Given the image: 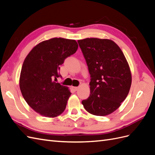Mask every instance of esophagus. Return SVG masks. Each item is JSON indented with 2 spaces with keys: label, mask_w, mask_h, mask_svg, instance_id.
Returning a JSON list of instances; mask_svg holds the SVG:
<instances>
[{
  "label": "esophagus",
  "mask_w": 155,
  "mask_h": 155,
  "mask_svg": "<svg viewBox=\"0 0 155 155\" xmlns=\"http://www.w3.org/2000/svg\"><path fill=\"white\" fill-rule=\"evenodd\" d=\"M79 87H72V89L74 91H77L78 90Z\"/></svg>",
  "instance_id": "1"
}]
</instances>
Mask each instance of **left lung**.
<instances>
[{
	"label": "left lung",
	"instance_id": "left-lung-1",
	"mask_svg": "<svg viewBox=\"0 0 155 155\" xmlns=\"http://www.w3.org/2000/svg\"><path fill=\"white\" fill-rule=\"evenodd\" d=\"M91 74V94L82 101L93 115H109L127 96L132 82L130 70L122 51L113 41L87 38L78 41Z\"/></svg>",
	"mask_w": 155,
	"mask_h": 155
}]
</instances>
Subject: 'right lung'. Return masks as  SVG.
I'll use <instances>...</instances> for the list:
<instances>
[{
	"instance_id": "add662e5",
	"label": "right lung",
	"mask_w": 155,
	"mask_h": 155,
	"mask_svg": "<svg viewBox=\"0 0 155 155\" xmlns=\"http://www.w3.org/2000/svg\"><path fill=\"white\" fill-rule=\"evenodd\" d=\"M78 48L75 40L55 37L37 45L26 57L19 87L27 104L40 115L55 118L64 112L71 92L54 81L64 59Z\"/></svg>"
}]
</instances>
